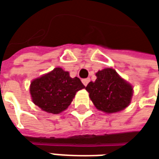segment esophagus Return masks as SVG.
I'll return each instance as SVG.
<instances>
[{
	"label": "esophagus",
	"instance_id": "esophagus-1",
	"mask_svg": "<svg viewBox=\"0 0 159 159\" xmlns=\"http://www.w3.org/2000/svg\"><path fill=\"white\" fill-rule=\"evenodd\" d=\"M82 82H83V84L84 86H87V84H89V82H90V78H85V79L82 80Z\"/></svg>",
	"mask_w": 159,
	"mask_h": 159
}]
</instances>
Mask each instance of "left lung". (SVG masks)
Listing matches in <instances>:
<instances>
[{"instance_id": "1", "label": "left lung", "mask_w": 159, "mask_h": 159, "mask_svg": "<svg viewBox=\"0 0 159 159\" xmlns=\"http://www.w3.org/2000/svg\"><path fill=\"white\" fill-rule=\"evenodd\" d=\"M95 82H90L85 90L99 111L112 113L125 109L131 102L133 87L112 69L96 73Z\"/></svg>"}]
</instances>
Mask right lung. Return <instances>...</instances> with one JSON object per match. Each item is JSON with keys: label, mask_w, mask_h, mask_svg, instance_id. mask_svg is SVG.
<instances>
[{"label": "right lung", "mask_w": 159, "mask_h": 159, "mask_svg": "<svg viewBox=\"0 0 159 159\" xmlns=\"http://www.w3.org/2000/svg\"><path fill=\"white\" fill-rule=\"evenodd\" d=\"M85 88L78 77H70L68 71L55 68L30 83L32 101L43 111L57 114L66 110L78 90Z\"/></svg>", "instance_id": "add662e5"}]
</instances>
